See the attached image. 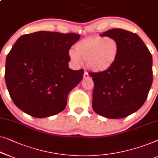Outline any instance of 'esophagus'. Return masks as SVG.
<instances>
[{
    "label": "esophagus",
    "instance_id": "1",
    "mask_svg": "<svg viewBox=\"0 0 158 158\" xmlns=\"http://www.w3.org/2000/svg\"><path fill=\"white\" fill-rule=\"evenodd\" d=\"M89 77H90V75H88V73L87 72H85L83 75V78L86 79V78H89Z\"/></svg>",
    "mask_w": 158,
    "mask_h": 158
}]
</instances>
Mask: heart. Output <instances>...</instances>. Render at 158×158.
<instances>
[{
	"label": "heart",
	"instance_id": "heart-1",
	"mask_svg": "<svg viewBox=\"0 0 158 158\" xmlns=\"http://www.w3.org/2000/svg\"><path fill=\"white\" fill-rule=\"evenodd\" d=\"M119 52L120 45L115 38L96 35L77 42L75 51L70 50L68 56L74 65H82L85 60L89 69L99 73L113 67Z\"/></svg>",
	"mask_w": 158,
	"mask_h": 158
}]
</instances>
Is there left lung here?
<instances>
[{"label":"left lung","instance_id":"8db88e82","mask_svg":"<svg viewBox=\"0 0 158 158\" xmlns=\"http://www.w3.org/2000/svg\"><path fill=\"white\" fill-rule=\"evenodd\" d=\"M100 36L115 38L120 52L110 69L89 73L94 81L93 109L107 118L127 117L147 99L153 77L152 55L141 38L130 31L114 28Z\"/></svg>","mask_w":158,"mask_h":158}]
</instances>
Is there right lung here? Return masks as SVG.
<instances>
[{"mask_svg": "<svg viewBox=\"0 0 158 158\" xmlns=\"http://www.w3.org/2000/svg\"><path fill=\"white\" fill-rule=\"evenodd\" d=\"M81 35L38 31L18 38L6 58L5 80L15 106L34 118L63 111L84 70L69 68V50Z\"/></svg>", "mask_w": 158, "mask_h": 158, "instance_id": "1", "label": "right lung"}]
</instances>
